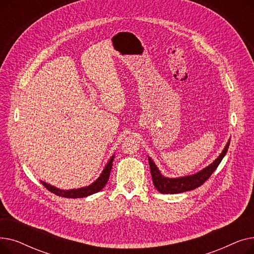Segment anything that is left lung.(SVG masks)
<instances>
[{
    "label": "left lung",
    "mask_w": 254,
    "mask_h": 254,
    "mask_svg": "<svg viewBox=\"0 0 254 254\" xmlns=\"http://www.w3.org/2000/svg\"><path fill=\"white\" fill-rule=\"evenodd\" d=\"M230 142L231 140L228 141V143H226V145L224 146L222 152L212 164H210L208 167L204 168L199 172L195 173V174L183 176V177H177V178L165 177L164 175H162V173L159 172L158 168L156 167L151 157L148 156L151 176H152L155 189L162 193H180L184 191L192 190L198 188V186H201L206 180H208V178L212 175V173L216 170V168L222 161V158L224 157L226 152H228Z\"/></svg>",
    "instance_id": "obj_1"
}]
</instances>
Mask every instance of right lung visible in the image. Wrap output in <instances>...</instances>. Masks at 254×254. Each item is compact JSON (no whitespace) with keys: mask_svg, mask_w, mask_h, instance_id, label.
Masks as SVG:
<instances>
[{"mask_svg":"<svg viewBox=\"0 0 254 254\" xmlns=\"http://www.w3.org/2000/svg\"><path fill=\"white\" fill-rule=\"evenodd\" d=\"M114 154L110 157L109 162L107 163V165L105 166L104 170L102 171L101 175L99 176V178L95 181L92 182L91 184H89L88 186H85V188H80V189H77V190H60L58 188H56V186L53 185H50L44 181L41 180V183L45 186V188L53 192L57 195H60V196H63V197H69V198H79V197H85V196H88V195H91L93 193H96L100 190H102L104 188L106 183L108 182L109 180V176H110V172H111V169H112V165H113V159H114Z\"/></svg>","mask_w":254,"mask_h":254,"instance_id":"add662e5","label":"right lung"}]
</instances>
